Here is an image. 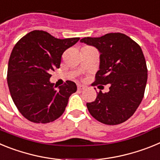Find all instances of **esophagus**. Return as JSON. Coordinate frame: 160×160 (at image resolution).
<instances>
[{
	"label": "esophagus",
	"mask_w": 160,
	"mask_h": 160,
	"mask_svg": "<svg viewBox=\"0 0 160 160\" xmlns=\"http://www.w3.org/2000/svg\"><path fill=\"white\" fill-rule=\"evenodd\" d=\"M85 89V87L83 85H78V90H82Z\"/></svg>",
	"instance_id": "34e87169"
}]
</instances>
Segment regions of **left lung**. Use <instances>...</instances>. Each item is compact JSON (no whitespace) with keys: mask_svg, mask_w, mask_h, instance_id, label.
I'll return each instance as SVG.
<instances>
[{"mask_svg":"<svg viewBox=\"0 0 160 160\" xmlns=\"http://www.w3.org/2000/svg\"><path fill=\"white\" fill-rule=\"evenodd\" d=\"M80 42L94 46L100 53L99 70L93 86L110 85L108 92L100 90L94 102L87 103L89 112L107 125L125 122L138 107L146 88L148 68L142 49L121 32L87 37Z\"/></svg>","mask_w":160,"mask_h":160,"instance_id":"1","label":"left lung"}]
</instances>
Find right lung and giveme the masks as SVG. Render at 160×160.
Masks as SVG:
<instances>
[{"mask_svg": "<svg viewBox=\"0 0 160 160\" xmlns=\"http://www.w3.org/2000/svg\"><path fill=\"white\" fill-rule=\"evenodd\" d=\"M79 39H58L46 31L33 30L15 45L8 60L7 82L14 104L25 118L47 123L63 114L77 86L66 81L56 90L49 82L50 73L60 67L62 53Z\"/></svg>", "mask_w": 160, "mask_h": 160, "instance_id": "add662e5", "label": "right lung"}]
</instances>
